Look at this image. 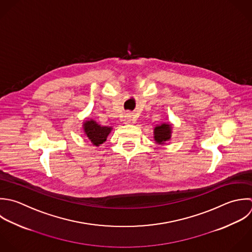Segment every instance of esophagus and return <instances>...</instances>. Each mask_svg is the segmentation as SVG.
<instances>
[{
    "instance_id": "obj_1",
    "label": "esophagus",
    "mask_w": 252,
    "mask_h": 252,
    "mask_svg": "<svg viewBox=\"0 0 252 252\" xmlns=\"http://www.w3.org/2000/svg\"><path fill=\"white\" fill-rule=\"evenodd\" d=\"M124 122H125V124H129L131 122V115L130 114H126L125 118H124Z\"/></svg>"
}]
</instances>
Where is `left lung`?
Here are the masks:
<instances>
[{
	"label": "left lung",
	"mask_w": 252,
	"mask_h": 252,
	"mask_svg": "<svg viewBox=\"0 0 252 252\" xmlns=\"http://www.w3.org/2000/svg\"><path fill=\"white\" fill-rule=\"evenodd\" d=\"M171 125L163 124L161 126H158L154 129V138L156 142L158 143H164L165 141L169 140L171 137Z\"/></svg>",
	"instance_id": "1"
}]
</instances>
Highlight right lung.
Returning a JSON list of instances; mask_svg holds the SVG:
<instances>
[{
  "mask_svg": "<svg viewBox=\"0 0 252 252\" xmlns=\"http://www.w3.org/2000/svg\"><path fill=\"white\" fill-rule=\"evenodd\" d=\"M112 128L108 126H101L94 121H86L84 123V131L87 137L91 140V142L99 146L103 142L106 141L107 136L111 132Z\"/></svg>",
  "mask_w": 252,
  "mask_h": 252,
  "instance_id": "obj_1",
  "label": "right lung"
}]
</instances>
